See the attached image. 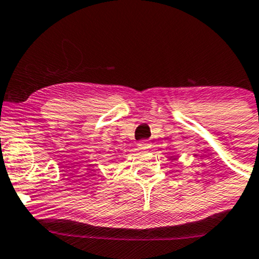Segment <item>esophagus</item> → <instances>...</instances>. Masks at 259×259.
<instances>
[{
    "label": "esophagus",
    "instance_id": "1",
    "mask_svg": "<svg viewBox=\"0 0 259 259\" xmlns=\"http://www.w3.org/2000/svg\"><path fill=\"white\" fill-rule=\"evenodd\" d=\"M138 149H141V151H146V149L151 148V143L147 142V141H142V142L138 143Z\"/></svg>",
    "mask_w": 259,
    "mask_h": 259
}]
</instances>
